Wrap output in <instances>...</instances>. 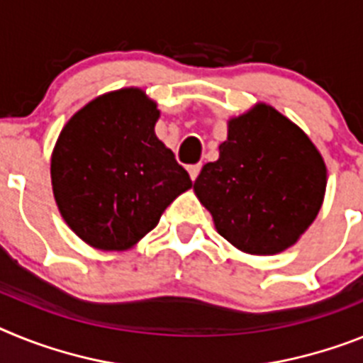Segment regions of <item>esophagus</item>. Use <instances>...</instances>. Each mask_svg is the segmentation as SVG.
<instances>
[{"mask_svg": "<svg viewBox=\"0 0 363 363\" xmlns=\"http://www.w3.org/2000/svg\"><path fill=\"white\" fill-rule=\"evenodd\" d=\"M201 168H203V164H190V166H188V173H190L191 181L197 179V175L201 173Z\"/></svg>", "mask_w": 363, "mask_h": 363, "instance_id": "1", "label": "esophagus"}]
</instances>
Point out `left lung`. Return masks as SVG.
<instances>
[{
  "instance_id": "8db88e82",
  "label": "left lung",
  "mask_w": 363,
  "mask_h": 363,
  "mask_svg": "<svg viewBox=\"0 0 363 363\" xmlns=\"http://www.w3.org/2000/svg\"><path fill=\"white\" fill-rule=\"evenodd\" d=\"M325 184V162L307 135L259 104L230 121L219 159L204 164L194 190L226 241L270 256L313 225Z\"/></svg>"
}]
</instances>
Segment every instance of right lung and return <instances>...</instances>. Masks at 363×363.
<instances>
[{"label":"right lung","instance_id":"add662e5","mask_svg":"<svg viewBox=\"0 0 363 363\" xmlns=\"http://www.w3.org/2000/svg\"><path fill=\"white\" fill-rule=\"evenodd\" d=\"M155 102L140 89L104 94L58 137L50 179L60 213L100 250H125L155 228L191 179L157 138Z\"/></svg>","mask_w":363,"mask_h":363}]
</instances>
